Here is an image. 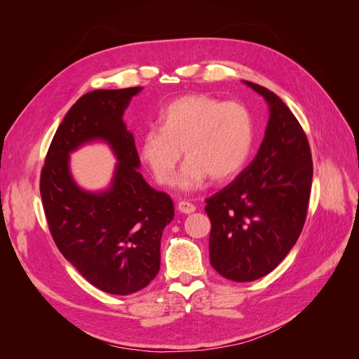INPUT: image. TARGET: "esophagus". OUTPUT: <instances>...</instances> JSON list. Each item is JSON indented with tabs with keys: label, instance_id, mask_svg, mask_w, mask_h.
I'll list each match as a JSON object with an SVG mask.
<instances>
[{
	"label": "esophagus",
	"instance_id": "obj_1",
	"mask_svg": "<svg viewBox=\"0 0 359 359\" xmlns=\"http://www.w3.org/2000/svg\"><path fill=\"white\" fill-rule=\"evenodd\" d=\"M178 211L182 212V214H191V212L196 211V206H194V205L190 203V202L181 201V202L178 203Z\"/></svg>",
	"mask_w": 359,
	"mask_h": 359
}]
</instances>
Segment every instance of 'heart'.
<instances>
[{"instance_id":"1","label":"heart","mask_w":359,"mask_h":359,"mask_svg":"<svg viewBox=\"0 0 359 359\" xmlns=\"http://www.w3.org/2000/svg\"><path fill=\"white\" fill-rule=\"evenodd\" d=\"M157 126L140 137L139 157L161 186L173 184L182 151L187 161L178 187L194 190L210 177L223 182L238 175L253 148V118L247 107L206 94L172 100L160 111Z\"/></svg>"}]
</instances>
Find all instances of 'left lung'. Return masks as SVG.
Here are the masks:
<instances>
[{
    "label": "left lung",
    "mask_w": 359,
    "mask_h": 359,
    "mask_svg": "<svg viewBox=\"0 0 359 359\" xmlns=\"http://www.w3.org/2000/svg\"><path fill=\"white\" fill-rule=\"evenodd\" d=\"M243 82L268 104L265 136L253 161L205 206L210 262L238 283L269 274L295 245L313 180L309 140L295 115L265 86Z\"/></svg>",
    "instance_id": "left-lung-1"
}]
</instances>
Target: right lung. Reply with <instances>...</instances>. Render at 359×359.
Segmentation results:
<instances>
[{
  "label": "right lung",
  "mask_w": 359,
  "mask_h": 359,
  "mask_svg": "<svg viewBox=\"0 0 359 359\" xmlns=\"http://www.w3.org/2000/svg\"><path fill=\"white\" fill-rule=\"evenodd\" d=\"M140 86L86 93L64 116L41 169L40 194L53 241L93 286L130 295L160 269V240L173 219L169 194L139 172L135 137L123 115ZM93 142L111 148L117 165L110 186L91 192L72 178L69 154Z\"/></svg>",
  "instance_id": "add662e5"
}]
</instances>
